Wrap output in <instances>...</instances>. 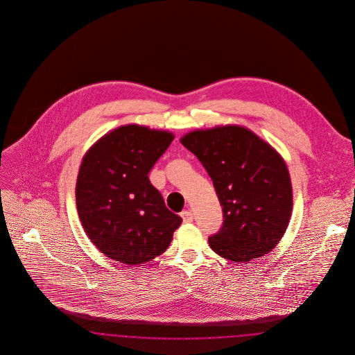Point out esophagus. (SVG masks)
<instances>
[{"label":"esophagus","mask_w":355,"mask_h":355,"mask_svg":"<svg viewBox=\"0 0 355 355\" xmlns=\"http://www.w3.org/2000/svg\"><path fill=\"white\" fill-rule=\"evenodd\" d=\"M181 217H182V220H184L185 223H189V222L193 220V214H191L190 210H184V211L181 213Z\"/></svg>","instance_id":"34e87169"}]
</instances>
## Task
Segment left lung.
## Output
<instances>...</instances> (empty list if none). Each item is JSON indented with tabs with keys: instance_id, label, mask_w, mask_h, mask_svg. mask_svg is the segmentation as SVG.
Masks as SVG:
<instances>
[{
	"instance_id": "8db88e82",
	"label": "left lung",
	"mask_w": 355,
	"mask_h": 355,
	"mask_svg": "<svg viewBox=\"0 0 355 355\" xmlns=\"http://www.w3.org/2000/svg\"><path fill=\"white\" fill-rule=\"evenodd\" d=\"M181 144L202 164L222 206L223 222L209 236L210 248L238 263L270 253L285 234L293 209L282 157L236 125L190 132Z\"/></svg>"
}]
</instances>
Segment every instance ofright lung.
Segmentation results:
<instances>
[{
	"mask_svg": "<svg viewBox=\"0 0 355 355\" xmlns=\"http://www.w3.org/2000/svg\"><path fill=\"white\" fill-rule=\"evenodd\" d=\"M173 139L169 132L125 125L85 154L77 210L85 233L106 257L139 265L169 248L182 218L166 207L148 174Z\"/></svg>",
	"mask_w": 355,
	"mask_h": 355,
	"instance_id": "1",
	"label": "right lung"
}]
</instances>
